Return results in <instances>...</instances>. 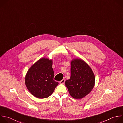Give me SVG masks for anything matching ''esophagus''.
<instances>
[{"label":"esophagus","instance_id":"esophagus-1","mask_svg":"<svg viewBox=\"0 0 123 123\" xmlns=\"http://www.w3.org/2000/svg\"><path fill=\"white\" fill-rule=\"evenodd\" d=\"M65 80L64 79L63 80H62L61 81H60V84H63L65 83Z\"/></svg>","mask_w":123,"mask_h":123}]
</instances>
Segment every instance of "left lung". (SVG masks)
I'll return each instance as SVG.
<instances>
[{"label":"left lung","mask_w":123,"mask_h":123,"mask_svg":"<svg viewBox=\"0 0 123 123\" xmlns=\"http://www.w3.org/2000/svg\"><path fill=\"white\" fill-rule=\"evenodd\" d=\"M71 66V78L66 81L65 85L74 98L82 99L93 89L94 74L90 67L82 59H74Z\"/></svg>","instance_id":"1"}]
</instances>
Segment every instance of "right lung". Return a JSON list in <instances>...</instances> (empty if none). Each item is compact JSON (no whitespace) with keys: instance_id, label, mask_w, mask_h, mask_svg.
<instances>
[{"instance_id":"add662e5","label":"right lung","mask_w":123,"mask_h":123,"mask_svg":"<svg viewBox=\"0 0 123 123\" xmlns=\"http://www.w3.org/2000/svg\"><path fill=\"white\" fill-rule=\"evenodd\" d=\"M52 61L42 58L29 69L25 77V84L34 96L43 99L53 93L58 82L54 80Z\"/></svg>"}]
</instances>
